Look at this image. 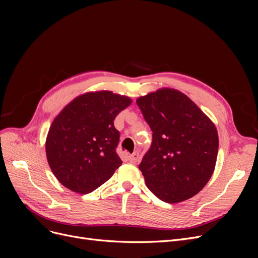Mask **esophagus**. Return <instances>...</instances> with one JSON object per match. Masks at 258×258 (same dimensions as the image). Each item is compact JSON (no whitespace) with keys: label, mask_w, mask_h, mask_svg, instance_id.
I'll use <instances>...</instances> for the list:
<instances>
[{"label":"esophagus","mask_w":258,"mask_h":258,"mask_svg":"<svg viewBox=\"0 0 258 258\" xmlns=\"http://www.w3.org/2000/svg\"><path fill=\"white\" fill-rule=\"evenodd\" d=\"M140 159V156H139V153L138 152H135L134 154L129 155V161L132 162V163H137Z\"/></svg>","instance_id":"34e87169"}]
</instances>
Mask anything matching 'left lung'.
<instances>
[{
    "label": "left lung",
    "mask_w": 258,
    "mask_h": 258,
    "mask_svg": "<svg viewBox=\"0 0 258 258\" xmlns=\"http://www.w3.org/2000/svg\"><path fill=\"white\" fill-rule=\"evenodd\" d=\"M137 104L153 131L139 169L156 197L176 204L194 197L212 176L218 151L215 124L181 91L161 88Z\"/></svg>",
    "instance_id": "1"
}]
</instances>
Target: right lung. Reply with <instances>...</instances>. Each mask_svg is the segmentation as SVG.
Segmentation results:
<instances>
[{
    "mask_svg": "<svg viewBox=\"0 0 258 258\" xmlns=\"http://www.w3.org/2000/svg\"><path fill=\"white\" fill-rule=\"evenodd\" d=\"M131 99L108 90L76 97L53 119L46 156L54 176L67 188L88 194L105 183L122 163L116 153L119 131L114 119Z\"/></svg>",
    "mask_w": 258,
    "mask_h": 258,
    "instance_id": "1",
    "label": "right lung"
}]
</instances>
